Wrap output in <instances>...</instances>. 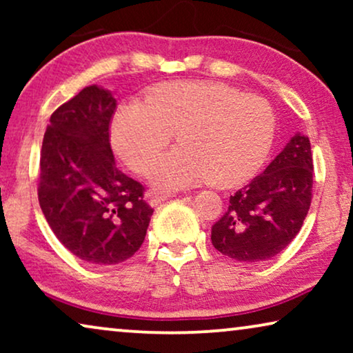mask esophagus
Wrapping results in <instances>:
<instances>
[{"label": "esophagus", "instance_id": "1", "mask_svg": "<svg viewBox=\"0 0 353 353\" xmlns=\"http://www.w3.org/2000/svg\"><path fill=\"white\" fill-rule=\"evenodd\" d=\"M173 196H175L173 192H161V194H156V192H148L146 199L152 207H156L157 204H161V202L170 199V197H173Z\"/></svg>", "mask_w": 353, "mask_h": 353}]
</instances>
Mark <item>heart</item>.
Wrapping results in <instances>:
<instances>
[{
	"mask_svg": "<svg viewBox=\"0 0 353 353\" xmlns=\"http://www.w3.org/2000/svg\"><path fill=\"white\" fill-rule=\"evenodd\" d=\"M276 119L267 101L212 80L168 81L148 91L144 103L130 101L110 123L114 151L143 173L173 137L180 144L149 167L159 190H178L212 180L238 186L252 178L267 159Z\"/></svg>",
	"mask_w": 353,
	"mask_h": 353,
	"instance_id": "1",
	"label": "heart"
}]
</instances>
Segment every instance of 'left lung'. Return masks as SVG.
Wrapping results in <instances>:
<instances>
[{"mask_svg": "<svg viewBox=\"0 0 353 353\" xmlns=\"http://www.w3.org/2000/svg\"><path fill=\"white\" fill-rule=\"evenodd\" d=\"M310 139L297 132L262 175L230 197L228 210L212 226V244L238 262H262L291 244L312 202Z\"/></svg>", "mask_w": 353, "mask_h": 353, "instance_id": "left-lung-1", "label": "left lung"}]
</instances>
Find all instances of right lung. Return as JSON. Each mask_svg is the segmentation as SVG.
Instances as JSON below:
<instances>
[{"mask_svg": "<svg viewBox=\"0 0 353 353\" xmlns=\"http://www.w3.org/2000/svg\"><path fill=\"white\" fill-rule=\"evenodd\" d=\"M115 105L109 90L86 86L52 112L41 146L43 215L72 254L94 265L132 257L154 212L143 185L115 165L109 143Z\"/></svg>", "mask_w": 353, "mask_h": 353, "instance_id": "add662e5", "label": "right lung"}]
</instances>
